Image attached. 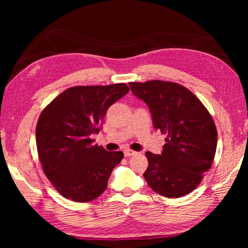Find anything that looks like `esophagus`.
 Here are the masks:
<instances>
[{
  "label": "esophagus",
  "instance_id": "34e87169",
  "mask_svg": "<svg viewBox=\"0 0 248 248\" xmlns=\"http://www.w3.org/2000/svg\"><path fill=\"white\" fill-rule=\"evenodd\" d=\"M124 156H131V155L137 154V152H134V151L130 150V149H125V150L124 151Z\"/></svg>",
  "mask_w": 248,
  "mask_h": 248
}]
</instances>
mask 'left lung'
Returning <instances> with one entry per match:
<instances>
[{"label": "left lung", "mask_w": 248, "mask_h": 248, "mask_svg": "<svg viewBox=\"0 0 248 248\" xmlns=\"http://www.w3.org/2000/svg\"><path fill=\"white\" fill-rule=\"evenodd\" d=\"M129 85L149 106L154 128L167 136L161 154L145 152L146 183L169 198L189 194L216 155L217 132L211 115L195 94L178 83L153 79Z\"/></svg>", "instance_id": "8db88e82"}]
</instances>
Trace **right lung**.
Instances as JSON below:
<instances>
[{
    "mask_svg": "<svg viewBox=\"0 0 248 248\" xmlns=\"http://www.w3.org/2000/svg\"><path fill=\"white\" fill-rule=\"evenodd\" d=\"M127 84L74 86L57 96L39 116L36 143L47 178L66 199L89 202L106 190L124 158L94 144L107 109L129 92Z\"/></svg>",
    "mask_w": 248,
    "mask_h": 248,
    "instance_id": "right-lung-1",
    "label": "right lung"
}]
</instances>
